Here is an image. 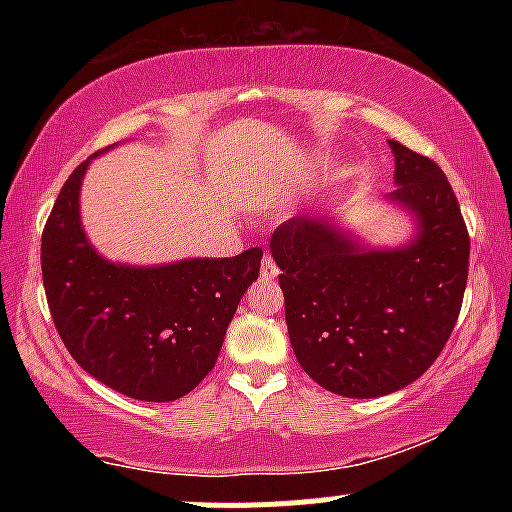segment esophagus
Returning <instances> with one entry per match:
<instances>
[{
	"instance_id": "34e87169",
	"label": "esophagus",
	"mask_w": 512,
	"mask_h": 512,
	"mask_svg": "<svg viewBox=\"0 0 512 512\" xmlns=\"http://www.w3.org/2000/svg\"><path fill=\"white\" fill-rule=\"evenodd\" d=\"M260 274H262V279H269V281L279 276V267H276V262H274L272 255H264V257H262V269H260Z\"/></svg>"
}]
</instances>
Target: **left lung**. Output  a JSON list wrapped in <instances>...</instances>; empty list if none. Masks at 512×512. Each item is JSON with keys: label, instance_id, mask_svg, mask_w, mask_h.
Listing matches in <instances>:
<instances>
[{"label": "left lung", "instance_id": "8db88e82", "mask_svg": "<svg viewBox=\"0 0 512 512\" xmlns=\"http://www.w3.org/2000/svg\"><path fill=\"white\" fill-rule=\"evenodd\" d=\"M390 146V197L421 228L409 248L366 252L310 216L284 221L269 240L293 354L342 397L390 395L421 378L448 344L467 286L469 233L448 178L433 158Z\"/></svg>", "mask_w": 512, "mask_h": 512}]
</instances>
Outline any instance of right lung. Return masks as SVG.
<instances>
[{
    "instance_id": "add662e5",
    "label": "right lung",
    "mask_w": 512,
    "mask_h": 512,
    "mask_svg": "<svg viewBox=\"0 0 512 512\" xmlns=\"http://www.w3.org/2000/svg\"><path fill=\"white\" fill-rule=\"evenodd\" d=\"M86 166L88 158L64 182L43 228L52 322L74 361L103 385L142 402H173L214 368L228 322L260 276L262 248L149 269L105 262L79 221Z\"/></svg>"
}]
</instances>
